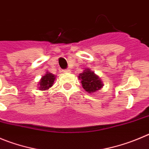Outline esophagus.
Segmentation results:
<instances>
[{"mask_svg": "<svg viewBox=\"0 0 149 149\" xmlns=\"http://www.w3.org/2000/svg\"><path fill=\"white\" fill-rule=\"evenodd\" d=\"M63 72H64V73H70V69H66V70H64Z\"/></svg>", "mask_w": 149, "mask_h": 149, "instance_id": "esophagus-1", "label": "esophagus"}]
</instances>
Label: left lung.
<instances>
[{
	"mask_svg": "<svg viewBox=\"0 0 149 149\" xmlns=\"http://www.w3.org/2000/svg\"><path fill=\"white\" fill-rule=\"evenodd\" d=\"M79 78L81 81L83 88L89 93L93 94V93L98 91L104 86L100 78L91 71L90 68L85 69L80 73Z\"/></svg>",
	"mask_w": 149,
	"mask_h": 149,
	"instance_id": "obj_1",
	"label": "left lung"
}]
</instances>
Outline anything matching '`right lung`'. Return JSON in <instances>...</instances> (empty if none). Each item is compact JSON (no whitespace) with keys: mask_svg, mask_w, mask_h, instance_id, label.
<instances>
[{"mask_svg":"<svg viewBox=\"0 0 149 149\" xmlns=\"http://www.w3.org/2000/svg\"><path fill=\"white\" fill-rule=\"evenodd\" d=\"M55 80V76L51 73H46L45 76H43L42 79H40V87H39V90H48L50 87H52L53 84Z\"/></svg>","mask_w":149,"mask_h":149,"instance_id":"obj_1","label":"right lung"}]
</instances>
